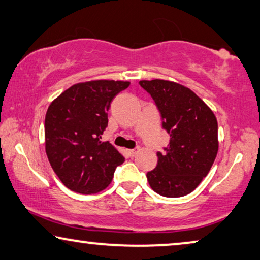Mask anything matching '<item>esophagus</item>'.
<instances>
[{
  "mask_svg": "<svg viewBox=\"0 0 260 260\" xmlns=\"http://www.w3.org/2000/svg\"><path fill=\"white\" fill-rule=\"evenodd\" d=\"M127 152H128L129 156H134V155H137V153L139 152V149H128Z\"/></svg>",
  "mask_w": 260,
  "mask_h": 260,
  "instance_id": "esophagus-1",
  "label": "esophagus"
}]
</instances>
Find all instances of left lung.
Listing matches in <instances>:
<instances>
[{"mask_svg":"<svg viewBox=\"0 0 260 260\" xmlns=\"http://www.w3.org/2000/svg\"><path fill=\"white\" fill-rule=\"evenodd\" d=\"M152 95L170 135L166 153L147 173L150 188L165 197L195 190L208 175L218 152V125L211 108L190 88L164 79L140 80Z\"/></svg>","mask_w":260,"mask_h":260,"instance_id":"left-lung-1","label":"left lung"}]
</instances>
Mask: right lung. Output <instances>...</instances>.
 <instances>
[{"label":"right lung","mask_w":260,"mask_h":260,"mask_svg":"<svg viewBox=\"0 0 260 260\" xmlns=\"http://www.w3.org/2000/svg\"><path fill=\"white\" fill-rule=\"evenodd\" d=\"M129 81L88 80L60 93L45 114V152L53 172L70 190L91 195L106 189L125 161L108 141H102L107 111Z\"/></svg>","instance_id":"right-lung-1"}]
</instances>
